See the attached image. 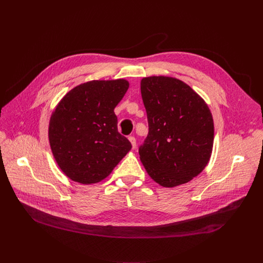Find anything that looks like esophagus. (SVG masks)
Here are the masks:
<instances>
[{"mask_svg": "<svg viewBox=\"0 0 263 263\" xmlns=\"http://www.w3.org/2000/svg\"><path fill=\"white\" fill-rule=\"evenodd\" d=\"M129 141L132 144V148H135L136 147V139H135V137L134 136H129Z\"/></svg>", "mask_w": 263, "mask_h": 263, "instance_id": "34e87169", "label": "esophagus"}]
</instances>
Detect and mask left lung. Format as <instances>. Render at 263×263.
<instances>
[{
  "label": "left lung",
  "instance_id": "left-lung-1",
  "mask_svg": "<svg viewBox=\"0 0 263 263\" xmlns=\"http://www.w3.org/2000/svg\"><path fill=\"white\" fill-rule=\"evenodd\" d=\"M140 91L148 134L138 152L147 175L168 189L192 181L212 153L214 125L207 103L173 77L142 78Z\"/></svg>",
  "mask_w": 263,
  "mask_h": 263
}]
</instances>
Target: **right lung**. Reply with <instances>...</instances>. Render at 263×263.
Instances as JSON below:
<instances>
[{"instance_id": "add662e5", "label": "right lung", "mask_w": 263, "mask_h": 263, "mask_svg": "<svg viewBox=\"0 0 263 263\" xmlns=\"http://www.w3.org/2000/svg\"><path fill=\"white\" fill-rule=\"evenodd\" d=\"M128 88L125 79L92 80L70 89L57 104L49 141L58 166L70 180L101 182L131 149L118 131L115 114Z\"/></svg>"}]
</instances>
